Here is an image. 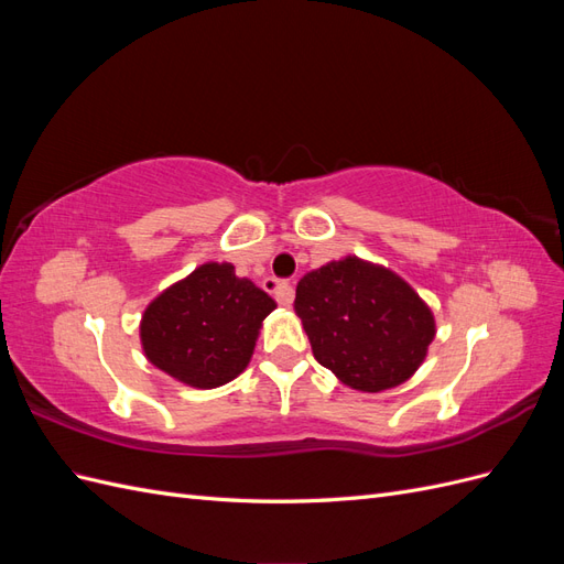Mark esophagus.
Masks as SVG:
<instances>
[{
	"instance_id": "esophagus-1",
	"label": "esophagus",
	"mask_w": 564,
	"mask_h": 564,
	"mask_svg": "<svg viewBox=\"0 0 564 564\" xmlns=\"http://www.w3.org/2000/svg\"><path fill=\"white\" fill-rule=\"evenodd\" d=\"M263 289H265V292H268L270 296H275L282 305H289V303L294 301V289H292V284H289L286 280L265 278V280H263Z\"/></svg>"
}]
</instances>
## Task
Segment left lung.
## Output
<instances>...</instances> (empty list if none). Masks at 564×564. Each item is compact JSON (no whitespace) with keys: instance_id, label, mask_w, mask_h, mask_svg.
Segmentation results:
<instances>
[{"instance_id":"1","label":"left lung","mask_w":564,"mask_h":564,"mask_svg":"<svg viewBox=\"0 0 564 564\" xmlns=\"http://www.w3.org/2000/svg\"><path fill=\"white\" fill-rule=\"evenodd\" d=\"M294 308L315 360L365 392L406 381L435 336L433 313L414 289L355 256L308 272Z\"/></svg>"}]
</instances>
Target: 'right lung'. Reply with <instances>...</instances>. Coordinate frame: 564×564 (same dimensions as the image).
Masks as SVG:
<instances>
[{
    "instance_id": "add662e5",
    "label": "right lung",
    "mask_w": 564,
    "mask_h": 564,
    "mask_svg": "<svg viewBox=\"0 0 564 564\" xmlns=\"http://www.w3.org/2000/svg\"><path fill=\"white\" fill-rule=\"evenodd\" d=\"M275 308L230 263L199 265L148 305L141 340L148 360L193 388L232 381L247 365L261 322Z\"/></svg>"
}]
</instances>
